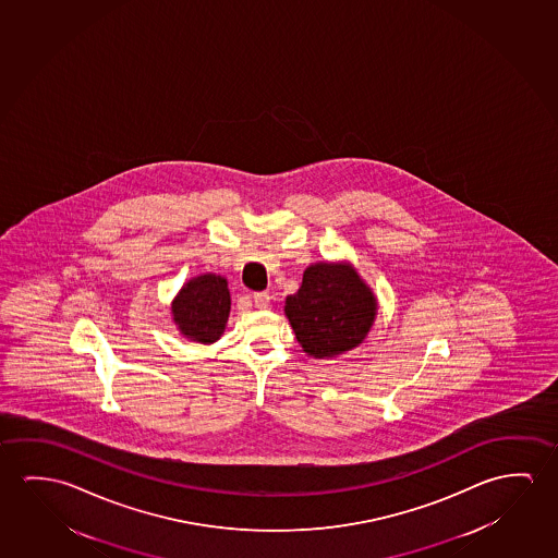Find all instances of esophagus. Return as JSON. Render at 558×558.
Wrapping results in <instances>:
<instances>
[{
	"instance_id": "esophagus-1",
	"label": "esophagus",
	"mask_w": 558,
	"mask_h": 558,
	"mask_svg": "<svg viewBox=\"0 0 558 558\" xmlns=\"http://www.w3.org/2000/svg\"><path fill=\"white\" fill-rule=\"evenodd\" d=\"M253 303L257 310H266L270 305V295L266 292L253 293Z\"/></svg>"
}]
</instances>
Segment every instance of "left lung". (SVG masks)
Returning a JSON list of instances; mask_svg holds the SVG:
<instances>
[{"label": "left lung", "instance_id": "8db88e82", "mask_svg": "<svg viewBox=\"0 0 558 558\" xmlns=\"http://www.w3.org/2000/svg\"><path fill=\"white\" fill-rule=\"evenodd\" d=\"M286 315L303 352L326 360L363 342L377 301L350 266L318 263L303 272L298 293L288 295Z\"/></svg>", "mask_w": 558, "mask_h": 558}]
</instances>
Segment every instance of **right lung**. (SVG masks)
Here are the masks:
<instances>
[{"label":"right lung","instance_id":"right-lung-1","mask_svg":"<svg viewBox=\"0 0 558 558\" xmlns=\"http://www.w3.org/2000/svg\"><path fill=\"white\" fill-rule=\"evenodd\" d=\"M181 335L201 343L220 338L230 315V292L222 276L203 275L189 280L172 305Z\"/></svg>","mask_w":558,"mask_h":558}]
</instances>
